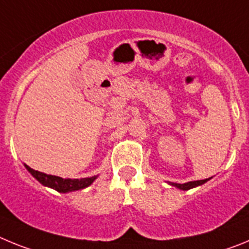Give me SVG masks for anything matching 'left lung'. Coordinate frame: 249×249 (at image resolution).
I'll use <instances>...</instances> for the list:
<instances>
[{"label": "left lung", "mask_w": 249, "mask_h": 249, "mask_svg": "<svg viewBox=\"0 0 249 249\" xmlns=\"http://www.w3.org/2000/svg\"><path fill=\"white\" fill-rule=\"evenodd\" d=\"M212 178V177H211ZM211 178H206V179H201V181H192V182H187V183H173V182H168V184H171V186L176 187V188H178V190L181 191H188L191 190V188H195V187H198V186H202V184L206 183L207 181H210Z\"/></svg>", "instance_id": "left-lung-1"}]
</instances>
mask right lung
<instances>
[{
	"mask_svg": "<svg viewBox=\"0 0 249 249\" xmlns=\"http://www.w3.org/2000/svg\"><path fill=\"white\" fill-rule=\"evenodd\" d=\"M23 166L26 167L28 172L34 176V178H36L37 181L42 184V186L52 188V190L57 191L59 193H68L83 190L86 187L91 186L94 182V179L98 177V176H93V177L82 178V179H70V178L68 179H63L61 177H57V176L46 175V173L35 171L31 167H28L27 164H23Z\"/></svg>",
	"mask_w": 249,
	"mask_h": 249,
	"instance_id": "obj_1",
	"label": "right lung"
}]
</instances>
